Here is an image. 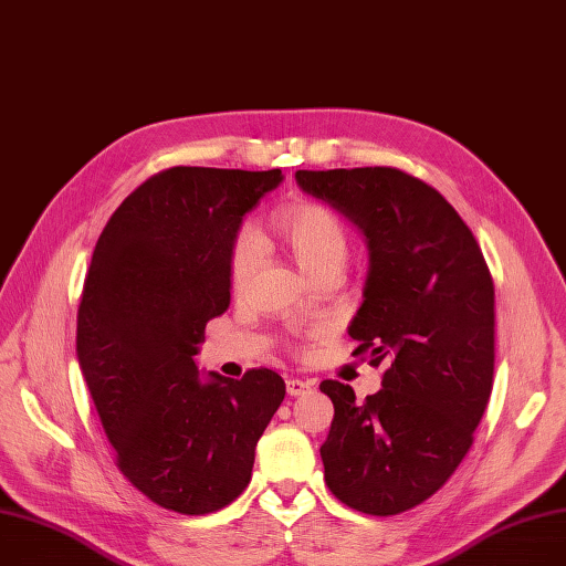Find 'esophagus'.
<instances>
[{
	"label": "esophagus",
	"instance_id": "esophagus-1",
	"mask_svg": "<svg viewBox=\"0 0 566 566\" xmlns=\"http://www.w3.org/2000/svg\"><path fill=\"white\" fill-rule=\"evenodd\" d=\"M312 388L310 381H303V379H289L286 381V392L291 398H298V396H305V392Z\"/></svg>",
	"mask_w": 566,
	"mask_h": 566
}]
</instances>
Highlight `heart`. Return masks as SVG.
Returning a JSON list of instances; mask_svg holds the SVG:
<instances>
[{
    "label": "heart",
    "mask_w": 566,
    "mask_h": 566,
    "mask_svg": "<svg viewBox=\"0 0 566 566\" xmlns=\"http://www.w3.org/2000/svg\"><path fill=\"white\" fill-rule=\"evenodd\" d=\"M270 227L284 242L291 259L310 280L339 273L349 256V231L342 219L322 203H293L270 217ZM261 261V242L254 231L242 229L229 254V280L242 291Z\"/></svg>",
    "instance_id": "b5f03b06"
}]
</instances>
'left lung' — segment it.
Segmentation results:
<instances>
[{"mask_svg": "<svg viewBox=\"0 0 566 566\" xmlns=\"http://www.w3.org/2000/svg\"><path fill=\"white\" fill-rule=\"evenodd\" d=\"M303 191L363 231L370 270L349 335L381 390L322 381L331 493L370 515L419 506L470 451L493 390L495 284L476 238L434 187L400 168L298 170Z\"/></svg>", "mask_w": 566, "mask_h": 566, "instance_id": "left-lung-1", "label": "left lung"}]
</instances>
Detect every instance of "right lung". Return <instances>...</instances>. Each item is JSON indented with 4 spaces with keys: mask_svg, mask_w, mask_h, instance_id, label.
Segmentation results:
<instances>
[{
    "mask_svg": "<svg viewBox=\"0 0 566 566\" xmlns=\"http://www.w3.org/2000/svg\"><path fill=\"white\" fill-rule=\"evenodd\" d=\"M282 180L280 168H166L119 203L96 240L78 363L119 472L168 511L231 504L284 400V379L268 367L203 381L193 363L208 322L231 303L242 217Z\"/></svg>",
    "mask_w": 566,
    "mask_h": 566,
    "instance_id": "obj_1",
    "label": "right lung"
}]
</instances>
